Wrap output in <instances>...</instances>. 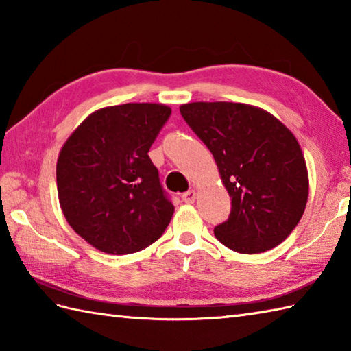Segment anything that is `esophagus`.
<instances>
[{
    "instance_id": "esophagus-1",
    "label": "esophagus",
    "mask_w": 351,
    "mask_h": 351,
    "mask_svg": "<svg viewBox=\"0 0 351 351\" xmlns=\"http://www.w3.org/2000/svg\"><path fill=\"white\" fill-rule=\"evenodd\" d=\"M182 200L185 204H193L196 200V191L195 190H189V191H185V193H182Z\"/></svg>"
}]
</instances>
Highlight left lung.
Masks as SVG:
<instances>
[{
	"label": "left lung",
	"mask_w": 351,
	"mask_h": 351,
	"mask_svg": "<svg viewBox=\"0 0 351 351\" xmlns=\"http://www.w3.org/2000/svg\"><path fill=\"white\" fill-rule=\"evenodd\" d=\"M184 121L210 149L232 197L214 235L230 250L261 253L280 244L308 202V169L299 141L267 111L247 104L191 102Z\"/></svg>",
	"instance_id": "1"
}]
</instances>
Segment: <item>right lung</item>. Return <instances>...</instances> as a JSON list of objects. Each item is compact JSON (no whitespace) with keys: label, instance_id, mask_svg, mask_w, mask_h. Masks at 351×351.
Segmentation results:
<instances>
[{"label":"right lung","instance_id":"1","mask_svg":"<svg viewBox=\"0 0 351 351\" xmlns=\"http://www.w3.org/2000/svg\"><path fill=\"white\" fill-rule=\"evenodd\" d=\"M161 104L95 111L66 140L57 161L58 200L75 232L101 252L128 255L164 234L175 208L149 149L169 121Z\"/></svg>","mask_w":351,"mask_h":351}]
</instances>
